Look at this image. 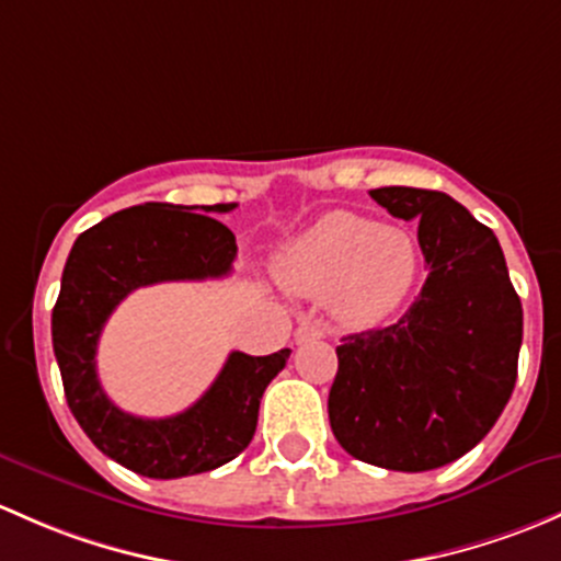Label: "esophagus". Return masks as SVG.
<instances>
[{
	"mask_svg": "<svg viewBox=\"0 0 561 561\" xmlns=\"http://www.w3.org/2000/svg\"><path fill=\"white\" fill-rule=\"evenodd\" d=\"M319 337H323V329L319 327V323H310V321L299 323L297 332H294V340H297L299 345L310 343V340H319Z\"/></svg>",
	"mask_w": 561,
	"mask_h": 561,
	"instance_id": "obj_1",
	"label": "esophagus"
}]
</instances>
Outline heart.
Here are the masks:
<instances>
[{"instance_id":"b5f03b06","label":"heart","mask_w":561,"mask_h":561,"mask_svg":"<svg viewBox=\"0 0 561 561\" xmlns=\"http://www.w3.org/2000/svg\"><path fill=\"white\" fill-rule=\"evenodd\" d=\"M419 273V245L400 227L332 210L297 234L278 259L288 291L327 297L340 319L373 323L408 297Z\"/></svg>"}]
</instances>
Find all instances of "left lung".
I'll use <instances>...</instances> for the list:
<instances>
[{"label": "left lung", "instance_id": "8db88e82", "mask_svg": "<svg viewBox=\"0 0 561 561\" xmlns=\"http://www.w3.org/2000/svg\"><path fill=\"white\" fill-rule=\"evenodd\" d=\"M369 196L419 224L430 275L400 321L337 345L329 424L354 459L435 470L476 448L511 400L522 299L492 229L451 196L410 186Z\"/></svg>", "mask_w": 561, "mask_h": 561}]
</instances>
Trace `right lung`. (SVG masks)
Here are the masks:
<instances>
[{"mask_svg":"<svg viewBox=\"0 0 561 561\" xmlns=\"http://www.w3.org/2000/svg\"><path fill=\"white\" fill-rule=\"evenodd\" d=\"M202 205V213H229ZM196 207L148 205L113 213L75 240L56 299L54 354L67 405L89 440L126 470L146 478H183L216 470L245 451L259 421V402L291 351L248 356L232 351L210 389L170 419L124 413L96 375V345L118 302L135 288L164 280H207L232 273L234 234Z\"/></svg>","mask_w":561,"mask_h":561,"instance_id":"obj_1","label":"right lung"}]
</instances>
